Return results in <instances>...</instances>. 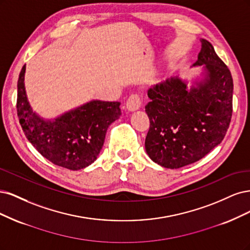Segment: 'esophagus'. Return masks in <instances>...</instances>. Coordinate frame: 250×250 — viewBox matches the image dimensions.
<instances>
[{
  "label": "esophagus",
  "mask_w": 250,
  "mask_h": 250,
  "mask_svg": "<svg viewBox=\"0 0 250 250\" xmlns=\"http://www.w3.org/2000/svg\"><path fill=\"white\" fill-rule=\"evenodd\" d=\"M141 104H142V101H141V99L139 98V95L134 93V94L130 95V98L127 99L125 106H126V109H127L128 111L133 112V111L138 110V109L141 107Z\"/></svg>",
  "instance_id": "34e87169"
}]
</instances>
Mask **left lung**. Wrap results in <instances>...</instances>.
<instances>
[{
  "label": "left lung",
  "mask_w": 250,
  "mask_h": 250,
  "mask_svg": "<svg viewBox=\"0 0 250 250\" xmlns=\"http://www.w3.org/2000/svg\"><path fill=\"white\" fill-rule=\"evenodd\" d=\"M194 66L205 79L187 87L179 77L149 88L146 149L155 163L176 169L196 162L223 140L232 113V78L213 45L201 39Z\"/></svg>",
  "instance_id": "left-lung-1"
}]
</instances>
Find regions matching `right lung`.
I'll return each mask as SVG.
<instances>
[{
	"mask_svg": "<svg viewBox=\"0 0 250 250\" xmlns=\"http://www.w3.org/2000/svg\"><path fill=\"white\" fill-rule=\"evenodd\" d=\"M26 64L18 81L17 110L27 139L55 165L79 170L92 164L104 146L109 125L119 118V102L92 101L54 120L31 109L25 90Z\"/></svg>",
	"mask_w": 250,
	"mask_h": 250,
	"instance_id": "right-lung-1",
	"label": "right lung"
}]
</instances>
